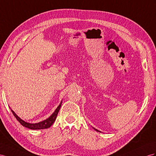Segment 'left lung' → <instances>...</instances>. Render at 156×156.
<instances>
[{
	"label": "left lung",
	"mask_w": 156,
	"mask_h": 156,
	"mask_svg": "<svg viewBox=\"0 0 156 156\" xmlns=\"http://www.w3.org/2000/svg\"><path fill=\"white\" fill-rule=\"evenodd\" d=\"M94 130H95L98 131V132H100V131H99V130H97V129H94Z\"/></svg>",
	"instance_id": "left-lung-1"
}]
</instances>
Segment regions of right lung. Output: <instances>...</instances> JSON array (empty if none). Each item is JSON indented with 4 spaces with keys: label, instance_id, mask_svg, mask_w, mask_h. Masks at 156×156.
<instances>
[{
    "label": "right lung",
    "instance_id": "add662e5",
    "mask_svg": "<svg viewBox=\"0 0 156 156\" xmlns=\"http://www.w3.org/2000/svg\"><path fill=\"white\" fill-rule=\"evenodd\" d=\"M61 104H62V101L61 102V103H60V105L58 106L57 108L56 109V110L54 111V113L52 114L49 118L47 119L46 120H44V121H43L37 122V123H29V122H25L24 121H23L22 119L20 118L18 115L14 112V111L11 110V111H12V113H13L14 116L16 118V119L19 121V122L20 123L22 126H25L26 128H28V129H32V130L45 129H48V128H49L55 122V121L56 120V118H57L58 111L60 110V108H61Z\"/></svg>",
    "mask_w": 156,
    "mask_h": 156
}]
</instances>
